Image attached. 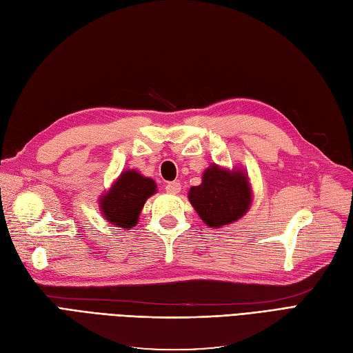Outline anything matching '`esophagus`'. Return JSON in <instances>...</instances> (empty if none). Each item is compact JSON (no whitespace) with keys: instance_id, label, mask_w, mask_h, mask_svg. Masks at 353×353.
<instances>
[{"instance_id":"34e87169","label":"esophagus","mask_w":353,"mask_h":353,"mask_svg":"<svg viewBox=\"0 0 353 353\" xmlns=\"http://www.w3.org/2000/svg\"><path fill=\"white\" fill-rule=\"evenodd\" d=\"M165 191L168 194H177V192H180V183L179 182H168L165 185Z\"/></svg>"}]
</instances>
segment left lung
<instances>
[{
  "label": "left lung",
  "instance_id": "1",
  "mask_svg": "<svg viewBox=\"0 0 353 353\" xmlns=\"http://www.w3.org/2000/svg\"><path fill=\"white\" fill-rule=\"evenodd\" d=\"M190 201L209 227L219 228L243 216L251 203L248 179L242 171L210 165L203 173V182L190 190Z\"/></svg>",
  "mask_w": 353,
  "mask_h": 353
}]
</instances>
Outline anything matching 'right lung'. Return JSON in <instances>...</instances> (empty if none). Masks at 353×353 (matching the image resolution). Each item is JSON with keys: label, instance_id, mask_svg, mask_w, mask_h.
Here are the masks:
<instances>
[{"label": "right lung", "instance_id": "1", "mask_svg": "<svg viewBox=\"0 0 353 353\" xmlns=\"http://www.w3.org/2000/svg\"><path fill=\"white\" fill-rule=\"evenodd\" d=\"M157 192V183L144 177L135 170L121 173L108 194L102 195V215L121 228H130L137 224L145 200Z\"/></svg>", "mask_w": 353, "mask_h": 353}]
</instances>
